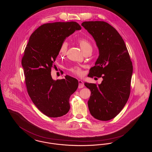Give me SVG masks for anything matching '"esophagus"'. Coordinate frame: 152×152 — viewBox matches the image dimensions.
<instances>
[{
    "instance_id": "obj_1",
    "label": "esophagus",
    "mask_w": 152,
    "mask_h": 152,
    "mask_svg": "<svg viewBox=\"0 0 152 152\" xmlns=\"http://www.w3.org/2000/svg\"><path fill=\"white\" fill-rule=\"evenodd\" d=\"M84 87V85L83 82L81 80H79V88H82Z\"/></svg>"
}]
</instances>
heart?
<instances>
[{
	"mask_svg": "<svg viewBox=\"0 0 152 152\" xmlns=\"http://www.w3.org/2000/svg\"><path fill=\"white\" fill-rule=\"evenodd\" d=\"M77 42L81 49L84 52L88 51H92V45L91 42L85 38H80L77 40ZM68 44L66 42H63L59 48V55L61 56H64L68 50ZM70 71L75 75L80 76L83 74V71L81 68L78 66H73L70 68Z\"/></svg>",
	"mask_w": 152,
	"mask_h": 152,
	"instance_id": "obj_1",
	"label": "heart"
}]
</instances>
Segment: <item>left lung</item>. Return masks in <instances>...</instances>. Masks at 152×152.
<instances>
[{"mask_svg":"<svg viewBox=\"0 0 152 152\" xmlns=\"http://www.w3.org/2000/svg\"><path fill=\"white\" fill-rule=\"evenodd\" d=\"M81 26L94 37L99 50L88 76L103 79L101 84H84L91 92L89 109L95 118L110 120L121 111L129 97L132 62L122 37L108 23L89 21Z\"/></svg>","mask_w":152,"mask_h":152,"instance_id":"1","label":"left lung"}]
</instances>
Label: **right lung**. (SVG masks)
I'll list each match as a JSON object with an SVG mask.
<instances>
[{"label": "right lung", "instance_id": "add662e5", "mask_svg": "<svg viewBox=\"0 0 152 152\" xmlns=\"http://www.w3.org/2000/svg\"><path fill=\"white\" fill-rule=\"evenodd\" d=\"M81 29L75 22L44 24L31 34L25 48L22 64L28 94L36 107L48 117L63 116L70 109L69 97L77 89L78 80L68 75L53 80L51 68L66 37Z\"/></svg>", "mask_w": 152, "mask_h": 152}]
</instances>
